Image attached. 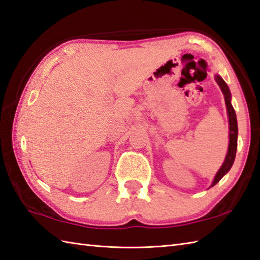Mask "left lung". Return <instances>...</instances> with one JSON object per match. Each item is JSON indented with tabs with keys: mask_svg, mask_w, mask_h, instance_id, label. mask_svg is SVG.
I'll return each mask as SVG.
<instances>
[{
	"mask_svg": "<svg viewBox=\"0 0 260 260\" xmlns=\"http://www.w3.org/2000/svg\"><path fill=\"white\" fill-rule=\"evenodd\" d=\"M215 81L218 83L219 87L221 88L222 93L224 95V101H225V105H226V110H228V115H229V129H230V135H229V148H228V153L225 157V160L223 162V165L221 166L219 169V172L216 173L214 181L212 183L211 187L214 186V185L218 183L220 179L224 176V175L230 171V168L234 165L235 158H236V152H237V138H238V124H237V116L235 109L232 107V104L230 102L231 100V94L229 91V87L225 84V82L222 79L219 75L215 76Z\"/></svg>",
	"mask_w": 260,
	"mask_h": 260,
	"instance_id": "left-lung-1",
	"label": "left lung"
}]
</instances>
